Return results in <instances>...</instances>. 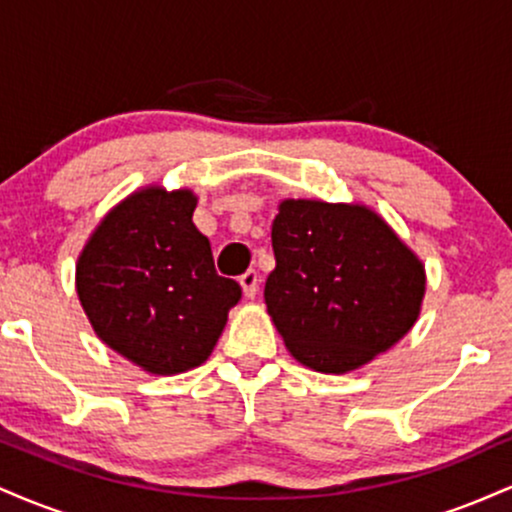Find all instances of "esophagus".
Segmentation results:
<instances>
[{
  "label": "esophagus",
  "instance_id": "34e87169",
  "mask_svg": "<svg viewBox=\"0 0 512 512\" xmlns=\"http://www.w3.org/2000/svg\"><path fill=\"white\" fill-rule=\"evenodd\" d=\"M240 286H243L245 298H255L257 296V286H260V276H257L255 269H248L245 274H240Z\"/></svg>",
  "mask_w": 512,
  "mask_h": 512
}]
</instances>
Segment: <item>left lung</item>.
Segmentation results:
<instances>
[{"mask_svg":"<svg viewBox=\"0 0 512 512\" xmlns=\"http://www.w3.org/2000/svg\"><path fill=\"white\" fill-rule=\"evenodd\" d=\"M264 303L289 354L317 373H349L416 325L426 269L366 204L284 199L272 223Z\"/></svg>","mask_w":512,"mask_h":512,"instance_id":"left-lung-1","label":"left lung"}]
</instances>
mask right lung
<instances>
[{"mask_svg":"<svg viewBox=\"0 0 512 512\" xmlns=\"http://www.w3.org/2000/svg\"><path fill=\"white\" fill-rule=\"evenodd\" d=\"M197 197L146 185L115 204L76 260V296L93 332L151 375L202 366L243 296L214 269L192 223Z\"/></svg>","mask_w":512,"mask_h":512,"instance_id":"add662e5","label":"right lung"}]
</instances>
